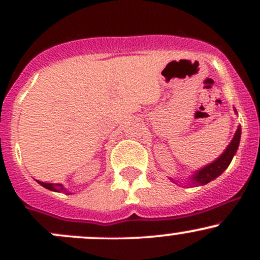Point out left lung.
<instances>
[{
  "instance_id": "obj_1",
  "label": "left lung",
  "mask_w": 260,
  "mask_h": 260,
  "mask_svg": "<svg viewBox=\"0 0 260 260\" xmlns=\"http://www.w3.org/2000/svg\"><path fill=\"white\" fill-rule=\"evenodd\" d=\"M240 139H241V127H238L237 132L235 133L234 139L231 140V143H230L229 147L226 148V150L223 151L221 156H220L217 160L214 161V162H211L210 165L205 166L204 169L197 171L196 174L193 175V177L190 178V183L202 186V184H207L210 181L215 180L216 177H219V176L229 168L230 162H231L232 157H234L236 151H237L238 145H240Z\"/></svg>"
}]
</instances>
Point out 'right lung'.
I'll list each match as a JSON object with an SVG mask.
<instances>
[{
	"label": "right lung",
	"instance_id": "right-lung-1",
	"mask_svg": "<svg viewBox=\"0 0 260 260\" xmlns=\"http://www.w3.org/2000/svg\"><path fill=\"white\" fill-rule=\"evenodd\" d=\"M38 182H39V181H38ZM39 183H40L43 187L47 188V189L53 190V192H64L66 194H70V193H68L67 190L64 189L63 186H62V184H59V183H55V184H53V183H44V182H39Z\"/></svg>",
	"mask_w": 260,
	"mask_h": 260
}]
</instances>
